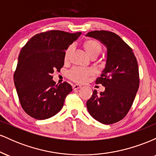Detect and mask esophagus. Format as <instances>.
Here are the masks:
<instances>
[{
	"instance_id": "esophagus-1",
	"label": "esophagus",
	"mask_w": 156,
	"mask_h": 156,
	"mask_svg": "<svg viewBox=\"0 0 156 156\" xmlns=\"http://www.w3.org/2000/svg\"><path fill=\"white\" fill-rule=\"evenodd\" d=\"M73 89H78L81 88V85H80V84H73Z\"/></svg>"
}]
</instances>
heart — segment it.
<instances>
[{"mask_svg":"<svg viewBox=\"0 0 156 156\" xmlns=\"http://www.w3.org/2000/svg\"><path fill=\"white\" fill-rule=\"evenodd\" d=\"M83 48L86 53L90 57L92 55L99 54L101 51V45L98 41L94 39H88L83 43ZM73 47L69 46L65 51L64 53V60L68 61L70 57L71 53H72ZM92 74V71L89 69H83V68L75 67L71 69L68 73V76L70 79L76 82H83L87 79V78Z\"/></svg>","mask_w":156,"mask_h":156,"instance_id":"b5f03b06","label":"heart"}]
</instances>
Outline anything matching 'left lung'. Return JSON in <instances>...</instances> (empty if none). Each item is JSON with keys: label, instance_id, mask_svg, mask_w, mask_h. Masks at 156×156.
Here are the masks:
<instances>
[{"label": "left lung", "instance_id": "1", "mask_svg": "<svg viewBox=\"0 0 156 156\" xmlns=\"http://www.w3.org/2000/svg\"><path fill=\"white\" fill-rule=\"evenodd\" d=\"M87 37L99 40L107 49L105 68L97 84L105 87L98 94L93 91L87 107L90 115L105 125L122 119L130 110L139 89V67L129 46L111 31L89 32Z\"/></svg>", "mask_w": 156, "mask_h": 156}]
</instances>
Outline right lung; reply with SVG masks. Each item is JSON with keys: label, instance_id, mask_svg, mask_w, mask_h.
Returning a JSON list of instances; mask_svg holds the SVG:
<instances>
[{"label": "right lung", "instance_id": "add662e5", "mask_svg": "<svg viewBox=\"0 0 156 156\" xmlns=\"http://www.w3.org/2000/svg\"><path fill=\"white\" fill-rule=\"evenodd\" d=\"M81 32L50 31L36 34L21 49L14 74L23 110L36 119L55 115L73 89L67 82L55 85L52 73L64 66V53Z\"/></svg>", "mask_w": 156, "mask_h": 156}]
</instances>
